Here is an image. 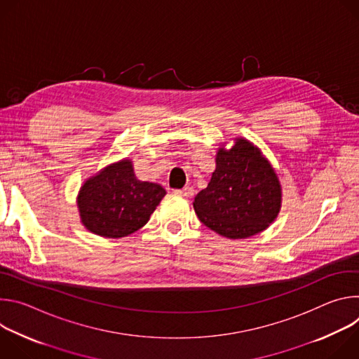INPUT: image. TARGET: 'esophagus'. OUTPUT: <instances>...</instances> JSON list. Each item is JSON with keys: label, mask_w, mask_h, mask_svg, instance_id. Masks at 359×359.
Segmentation results:
<instances>
[{"label": "esophagus", "mask_w": 359, "mask_h": 359, "mask_svg": "<svg viewBox=\"0 0 359 359\" xmlns=\"http://www.w3.org/2000/svg\"><path fill=\"white\" fill-rule=\"evenodd\" d=\"M176 193L180 194V196H183V197H186V198H190V197L194 194V189L190 187V186H186V187H183L182 190H176Z\"/></svg>", "instance_id": "obj_1"}]
</instances>
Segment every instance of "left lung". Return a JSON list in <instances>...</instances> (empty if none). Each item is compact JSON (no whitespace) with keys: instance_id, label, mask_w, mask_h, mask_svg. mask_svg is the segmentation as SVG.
Instances as JSON below:
<instances>
[{"instance_id":"left-lung-1","label":"left lung","mask_w":359,"mask_h":359,"mask_svg":"<svg viewBox=\"0 0 359 359\" xmlns=\"http://www.w3.org/2000/svg\"><path fill=\"white\" fill-rule=\"evenodd\" d=\"M280 179L259 146L236 137L230 149L217 147L216 169L193 208L200 222L217 234L237 240L264 231L281 210Z\"/></svg>"}]
</instances>
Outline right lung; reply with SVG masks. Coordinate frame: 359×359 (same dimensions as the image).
Masks as SVG:
<instances>
[{
  "label": "right lung",
  "instance_id": "add662e5",
  "mask_svg": "<svg viewBox=\"0 0 359 359\" xmlns=\"http://www.w3.org/2000/svg\"><path fill=\"white\" fill-rule=\"evenodd\" d=\"M166 190L136 177L129 158L100 169L79 189L76 206L83 227L100 237L121 238L142 229Z\"/></svg>",
  "mask_w": 359,
  "mask_h": 359
}]
</instances>
